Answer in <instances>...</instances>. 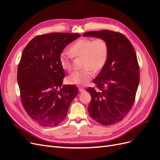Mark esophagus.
I'll use <instances>...</instances> for the list:
<instances>
[{
    "label": "esophagus",
    "instance_id": "34e87169",
    "mask_svg": "<svg viewBox=\"0 0 160 160\" xmlns=\"http://www.w3.org/2000/svg\"><path fill=\"white\" fill-rule=\"evenodd\" d=\"M79 92H80V93H82V92L85 91V89H84L83 88H79Z\"/></svg>",
    "mask_w": 160,
    "mask_h": 160
}]
</instances>
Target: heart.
<instances>
[{"mask_svg":"<svg viewBox=\"0 0 160 160\" xmlns=\"http://www.w3.org/2000/svg\"><path fill=\"white\" fill-rule=\"evenodd\" d=\"M72 57H82L81 71L72 72L67 77L69 84L85 85L93 79L95 71L102 69L107 63L109 47L104 38L99 37L95 39L89 38H81L72 44L69 49ZM72 57L68 53L62 52L59 56V63L62 69L71 71L72 69Z\"/></svg>","mask_w":160,"mask_h":160,"instance_id":"heart-1","label":"heart"}]
</instances>
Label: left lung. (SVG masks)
Returning a JSON list of instances; mask_svg holds the SVG:
<instances>
[{"mask_svg": "<svg viewBox=\"0 0 160 160\" xmlns=\"http://www.w3.org/2000/svg\"><path fill=\"white\" fill-rule=\"evenodd\" d=\"M83 36L104 38L109 47L107 63L93 81L98 89H86L91 96L89 115L103 125L117 123L128 115L135 101L139 83L136 52L128 38L119 32L89 31Z\"/></svg>", "mask_w": 160, "mask_h": 160, "instance_id": "1", "label": "left lung"}]
</instances>
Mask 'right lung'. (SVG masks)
I'll return each mask as SVG.
<instances>
[{
  "label": "right lung",
  "instance_id": "1",
  "mask_svg": "<svg viewBox=\"0 0 160 160\" xmlns=\"http://www.w3.org/2000/svg\"><path fill=\"white\" fill-rule=\"evenodd\" d=\"M78 33L52 32L38 35L28 43L18 65L21 99L30 117L42 126L61 123L79 93L74 85H65L59 56Z\"/></svg>",
  "mask_w": 160,
  "mask_h": 160
}]
</instances>
